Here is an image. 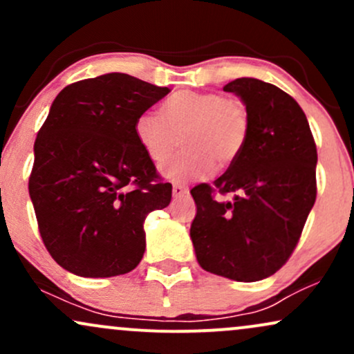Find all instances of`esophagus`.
<instances>
[{
    "label": "esophagus",
    "mask_w": 354,
    "mask_h": 354,
    "mask_svg": "<svg viewBox=\"0 0 354 354\" xmlns=\"http://www.w3.org/2000/svg\"><path fill=\"white\" fill-rule=\"evenodd\" d=\"M188 186L185 185H174L173 186V198H183L185 194H188Z\"/></svg>",
    "instance_id": "1"
}]
</instances>
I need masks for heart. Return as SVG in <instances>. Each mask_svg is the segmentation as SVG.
Returning a JSON list of instances; mask_svg holds the SVG:
<instances>
[{"label": "heart", "mask_w": 354, "mask_h": 354, "mask_svg": "<svg viewBox=\"0 0 354 354\" xmlns=\"http://www.w3.org/2000/svg\"><path fill=\"white\" fill-rule=\"evenodd\" d=\"M160 116L143 113L135 121V136L153 163H163L178 146V153L161 166L171 181L203 180L233 166L245 151L251 129L246 103L238 96L183 89L161 104Z\"/></svg>", "instance_id": "heart-1"}]
</instances>
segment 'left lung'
Segmentation results:
<instances>
[{"instance_id":"obj_1","label":"left lung","mask_w":354,"mask_h":354,"mask_svg":"<svg viewBox=\"0 0 354 354\" xmlns=\"http://www.w3.org/2000/svg\"><path fill=\"white\" fill-rule=\"evenodd\" d=\"M251 118L239 160L209 185L191 189L189 236L205 271L259 281L288 261L316 200V145L306 115L288 93L256 78L226 84ZM234 194L216 202L214 191Z\"/></svg>"}]
</instances>
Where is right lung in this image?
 <instances>
[{"label": "right lung", "mask_w": 354, "mask_h": 354, "mask_svg": "<svg viewBox=\"0 0 354 354\" xmlns=\"http://www.w3.org/2000/svg\"><path fill=\"white\" fill-rule=\"evenodd\" d=\"M169 91L108 73L70 84L53 101L28 188L44 246L70 273L109 278L140 265L143 223L169 205L171 185L158 181L135 121Z\"/></svg>", "instance_id": "right-lung-1"}]
</instances>
